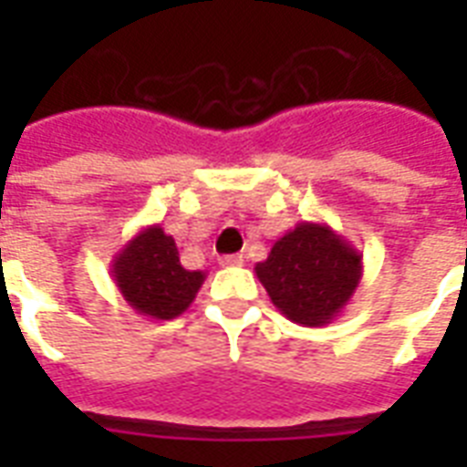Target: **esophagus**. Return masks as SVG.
Segmentation results:
<instances>
[{
  "label": "esophagus",
  "instance_id": "1",
  "mask_svg": "<svg viewBox=\"0 0 467 467\" xmlns=\"http://www.w3.org/2000/svg\"><path fill=\"white\" fill-rule=\"evenodd\" d=\"M220 264H223V266H242V264H244V256H242V254H225L223 259H220Z\"/></svg>",
  "mask_w": 467,
  "mask_h": 467
}]
</instances>
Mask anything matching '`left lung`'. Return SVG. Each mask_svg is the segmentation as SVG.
Masks as SVG:
<instances>
[{"mask_svg": "<svg viewBox=\"0 0 467 467\" xmlns=\"http://www.w3.org/2000/svg\"><path fill=\"white\" fill-rule=\"evenodd\" d=\"M281 315L303 327L329 325L363 276V254L327 223H298L254 266Z\"/></svg>", "mask_w": 467, "mask_h": 467, "instance_id": "left-lung-1", "label": "left lung"}]
</instances>
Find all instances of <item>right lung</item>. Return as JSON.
Listing matches in <instances>:
<instances>
[{
  "mask_svg": "<svg viewBox=\"0 0 467 467\" xmlns=\"http://www.w3.org/2000/svg\"><path fill=\"white\" fill-rule=\"evenodd\" d=\"M111 276L135 312L152 319H174L201 291L203 271L183 269L171 234L161 225L142 227L111 262Z\"/></svg>",
  "mask_w": 467,
  "mask_h": 467,
  "instance_id": "1",
  "label": "right lung"
}]
</instances>
